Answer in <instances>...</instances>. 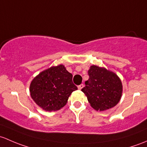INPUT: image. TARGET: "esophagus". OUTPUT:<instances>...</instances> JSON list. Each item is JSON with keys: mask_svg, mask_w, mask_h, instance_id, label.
I'll use <instances>...</instances> for the list:
<instances>
[{"mask_svg": "<svg viewBox=\"0 0 147 147\" xmlns=\"http://www.w3.org/2000/svg\"><path fill=\"white\" fill-rule=\"evenodd\" d=\"M84 84H81V85H79V86H78V88L79 89V90H81V89L83 88H84Z\"/></svg>", "mask_w": 147, "mask_h": 147, "instance_id": "34e87169", "label": "esophagus"}]
</instances>
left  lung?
<instances>
[{"label":"left lung","instance_id":"obj_1","mask_svg":"<svg viewBox=\"0 0 147 147\" xmlns=\"http://www.w3.org/2000/svg\"><path fill=\"white\" fill-rule=\"evenodd\" d=\"M89 78L81 89L90 106L104 111L115 107L120 100L122 84L118 76L104 67L93 65L88 70Z\"/></svg>","mask_w":147,"mask_h":147}]
</instances>
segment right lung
Wrapping results in <instances>:
<instances>
[{
  "label": "right lung",
  "mask_w": 147,
  "mask_h": 147,
  "mask_svg": "<svg viewBox=\"0 0 147 147\" xmlns=\"http://www.w3.org/2000/svg\"><path fill=\"white\" fill-rule=\"evenodd\" d=\"M73 75L62 64L51 66L33 78L30 86L31 98L45 111L60 110L67 102L77 87L72 81Z\"/></svg>",
  "instance_id": "obj_1"
}]
</instances>
